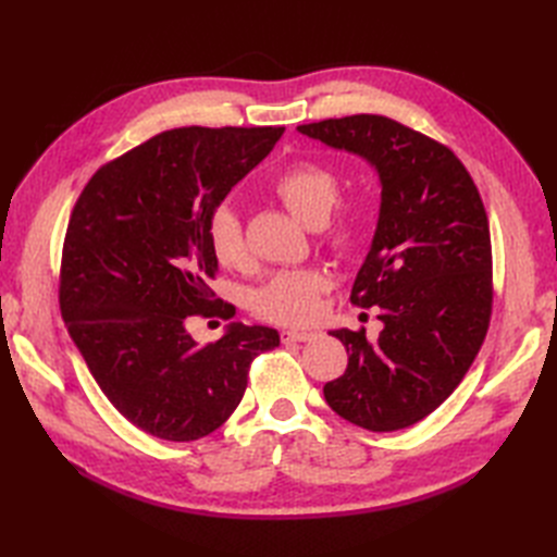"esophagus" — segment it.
Listing matches in <instances>:
<instances>
[{
  "mask_svg": "<svg viewBox=\"0 0 557 557\" xmlns=\"http://www.w3.org/2000/svg\"><path fill=\"white\" fill-rule=\"evenodd\" d=\"M315 332H309V330H283L281 332V342L283 344H293V342H311L315 339Z\"/></svg>",
  "mask_w": 557,
  "mask_h": 557,
  "instance_id": "esophagus-1",
  "label": "esophagus"
}]
</instances>
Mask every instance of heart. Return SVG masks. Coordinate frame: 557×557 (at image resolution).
Masks as SVG:
<instances>
[{
  "mask_svg": "<svg viewBox=\"0 0 557 557\" xmlns=\"http://www.w3.org/2000/svg\"><path fill=\"white\" fill-rule=\"evenodd\" d=\"M274 195L283 201L301 225L320 227L330 218L336 195H339V176L332 166L301 160L283 170L274 183ZM367 221V199L348 197L339 207L334 225L327 232L325 244L346 252L360 239ZM209 242L215 260L227 269L248 267V244L239 213L232 207H218L209 223ZM327 290V276L320 269H290L281 272L252 297V311L269 323L305 325L320 311V297Z\"/></svg>",
  "mask_w": 557,
  "mask_h": 557,
  "instance_id": "obj_1",
  "label": "heart"
}]
</instances>
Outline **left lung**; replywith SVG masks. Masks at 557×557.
Here are the masks:
<instances>
[{"mask_svg":"<svg viewBox=\"0 0 557 557\" xmlns=\"http://www.w3.org/2000/svg\"><path fill=\"white\" fill-rule=\"evenodd\" d=\"M374 166L379 223L350 290L379 307L383 330H332L348 350L325 401L348 423L395 432L430 416L460 385L493 311L491 227L481 195L450 148L385 115H346L297 127Z\"/></svg>","mask_w":557,"mask_h":557,"instance_id":"obj_1","label":"left lung"}]
</instances>
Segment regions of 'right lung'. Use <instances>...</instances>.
<instances>
[{
    "instance_id": "add662e5",
    "label": "right lung",
    "mask_w": 557,
    "mask_h": 557,
    "mask_svg": "<svg viewBox=\"0 0 557 557\" xmlns=\"http://www.w3.org/2000/svg\"><path fill=\"white\" fill-rule=\"evenodd\" d=\"M283 127H176L97 170L66 227L60 309L97 385L132 425L195 442L239 407L248 369L276 330L230 323L199 346L190 325L218 313L209 223Z\"/></svg>"
}]
</instances>
